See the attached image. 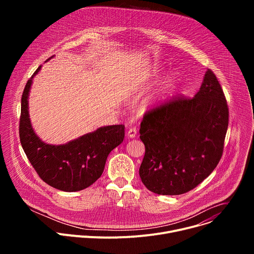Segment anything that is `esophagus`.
<instances>
[{"label":"esophagus","mask_w":254,"mask_h":254,"mask_svg":"<svg viewBox=\"0 0 254 254\" xmlns=\"http://www.w3.org/2000/svg\"><path fill=\"white\" fill-rule=\"evenodd\" d=\"M127 137H129V138L135 137V135H136V129H135V127H130V128H128L127 131Z\"/></svg>","instance_id":"34e87169"}]
</instances>
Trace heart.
I'll use <instances>...</instances> for the list:
<instances>
[{
	"mask_svg": "<svg viewBox=\"0 0 254 254\" xmlns=\"http://www.w3.org/2000/svg\"><path fill=\"white\" fill-rule=\"evenodd\" d=\"M174 82H175V77L170 76L164 82V84L147 99V106L148 107H156V106H159V105H162L163 103H165L169 97V92H170L171 88L173 87Z\"/></svg>",
	"mask_w": 254,
	"mask_h": 254,
	"instance_id": "b5f03b06",
	"label": "heart"
}]
</instances>
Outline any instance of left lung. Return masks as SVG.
I'll return each instance as SVG.
<instances>
[{
  "label": "left lung",
  "mask_w": 254,
  "mask_h": 254,
  "mask_svg": "<svg viewBox=\"0 0 254 254\" xmlns=\"http://www.w3.org/2000/svg\"><path fill=\"white\" fill-rule=\"evenodd\" d=\"M228 107L219 81L207 70L199 91L147 113L139 128L146 154L141 182L159 195H181L218 165L228 127Z\"/></svg>",
  "instance_id": "left-lung-1"
}]
</instances>
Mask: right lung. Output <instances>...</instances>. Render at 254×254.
<instances>
[{
	"mask_svg": "<svg viewBox=\"0 0 254 254\" xmlns=\"http://www.w3.org/2000/svg\"><path fill=\"white\" fill-rule=\"evenodd\" d=\"M41 67L28 80L22 95L21 144L31 165L45 183L64 192L81 191L102 175L108 155L125 138V126L100 127L62 144L44 142L35 132L29 115L31 86Z\"/></svg>",
	"mask_w": 254,
	"mask_h": 254,
	"instance_id": "1",
	"label": "right lung"
}]
</instances>
